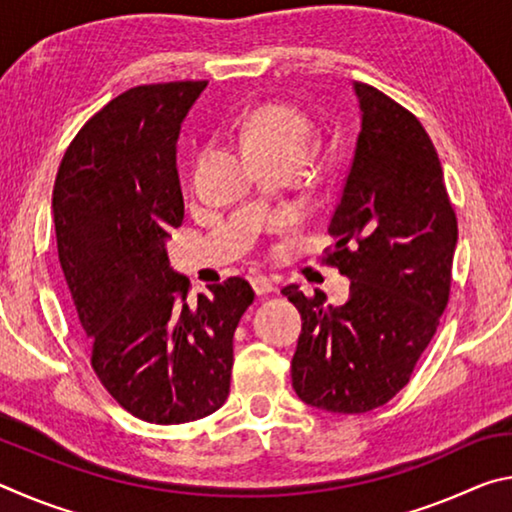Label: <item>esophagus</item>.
Returning a JSON list of instances; mask_svg holds the SVG:
<instances>
[{
    "label": "esophagus",
    "mask_w": 512,
    "mask_h": 512,
    "mask_svg": "<svg viewBox=\"0 0 512 512\" xmlns=\"http://www.w3.org/2000/svg\"><path fill=\"white\" fill-rule=\"evenodd\" d=\"M250 284H253V291L257 293V296H268L275 287L271 284V280H266L264 275H255L250 277Z\"/></svg>",
    "instance_id": "obj_1"
}]
</instances>
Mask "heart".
<instances>
[{
    "label": "heart",
    "mask_w": 512,
    "mask_h": 512,
    "mask_svg": "<svg viewBox=\"0 0 512 512\" xmlns=\"http://www.w3.org/2000/svg\"><path fill=\"white\" fill-rule=\"evenodd\" d=\"M314 124L305 110L291 103H262L241 121V142L255 160H305Z\"/></svg>",
    "instance_id": "b5f03b06"
}]
</instances>
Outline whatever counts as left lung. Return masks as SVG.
Listing matches in <instances>:
<instances>
[{
	"label": "left lung",
	"mask_w": 512,
	"mask_h": 512,
	"mask_svg": "<svg viewBox=\"0 0 512 512\" xmlns=\"http://www.w3.org/2000/svg\"><path fill=\"white\" fill-rule=\"evenodd\" d=\"M361 133L327 232L323 264L350 277V298L325 307L316 291L282 289L302 316L291 361L302 402L366 413L409 384L452 291L456 212L443 167L418 117L368 83H354Z\"/></svg>",
	"instance_id": "left-lung-1"
}]
</instances>
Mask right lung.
Masks as SVG:
<instances>
[{
	"label": "right lung",
	"instance_id": "add662e5",
	"mask_svg": "<svg viewBox=\"0 0 512 512\" xmlns=\"http://www.w3.org/2000/svg\"><path fill=\"white\" fill-rule=\"evenodd\" d=\"M207 81L137 85L85 121L54 183L58 259L94 375L121 409L192 422L230 393L232 339L255 291L244 277L187 302L164 250L185 219L180 124Z\"/></svg>",
	"mask_w": 512,
	"mask_h": 512
}]
</instances>
